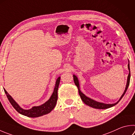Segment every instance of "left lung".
I'll use <instances>...</instances> for the list:
<instances>
[{
	"mask_svg": "<svg viewBox=\"0 0 135 135\" xmlns=\"http://www.w3.org/2000/svg\"><path fill=\"white\" fill-rule=\"evenodd\" d=\"M128 69L129 71V73L128 77H127V83H126L125 90H124V93H123V94L122 95V96L120 97V99L118 100V102H117L116 103H113V104H105V103H100V102L95 101V100L87 97L86 95H84L81 91V90H80V85H79V82H78V78L77 77H76V75H73L74 83H75V84L77 85V87L78 88L79 95H80V97H81V100H83V102H84L85 104L88 105V106L93 107V108L98 109H108V108H110V107H112L113 106H115V105L118 103L120 100L122 99V97H123V95L126 93L127 90V88H128V87H129V83H130V78H131V72H130L129 61V64H128Z\"/></svg>",
	"mask_w": 135,
	"mask_h": 135,
	"instance_id": "left-lung-1",
	"label": "left lung"
}]
</instances>
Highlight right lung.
Segmentation results:
<instances>
[{"instance_id": "1", "label": "right lung", "mask_w": 135, "mask_h": 135, "mask_svg": "<svg viewBox=\"0 0 135 135\" xmlns=\"http://www.w3.org/2000/svg\"><path fill=\"white\" fill-rule=\"evenodd\" d=\"M60 81V77H58L56 80L54 90L53 93L51 95L47 102H46L45 103L39 106H33L32 108L29 110H25L19 106V104L15 101L13 98L6 91V90L4 89V93L6 94V96L8 97L9 102L11 103L12 106L14 107L19 113H20L24 116L29 117H40L43 115H45L50 113L54 108L56 103H57L58 99V89L59 87Z\"/></svg>"}]
</instances>
